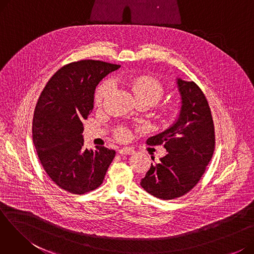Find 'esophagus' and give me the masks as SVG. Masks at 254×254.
<instances>
[{
  "label": "esophagus",
  "instance_id": "obj_1",
  "mask_svg": "<svg viewBox=\"0 0 254 254\" xmlns=\"http://www.w3.org/2000/svg\"><path fill=\"white\" fill-rule=\"evenodd\" d=\"M118 153L122 154V155H124V154H128V155H130V154H134V153H135V150L132 149V148L124 147V148L118 149Z\"/></svg>",
  "mask_w": 254,
  "mask_h": 254
}]
</instances>
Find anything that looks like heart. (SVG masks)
Returning a JSON list of instances; mask_svg holds the SVG:
<instances>
[{
  "instance_id": "heart-1",
  "label": "heart",
  "mask_w": 254,
  "mask_h": 254,
  "mask_svg": "<svg viewBox=\"0 0 254 254\" xmlns=\"http://www.w3.org/2000/svg\"><path fill=\"white\" fill-rule=\"evenodd\" d=\"M126 83L130 88L131 92L134 93L136 101H143L148 103L150 106L156 104L162 99L164 95V87L156 79L149 76H139L128 79ZM113 88V81L110 79L104 81L98 88L96 92L95 102L96 105L101 106L109 96ZM174 112V107L171 104L165 105L162 110V115L168 117ZM116 137L119 140H125L127 137V131L125 128H119L116 132Z\"/></svg>"
}]
</instances>
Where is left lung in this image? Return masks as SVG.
<instances>
[{"label":"left lung","mask_w":254,"mask_h":254,"mask_svg":"<svg viewBox=\"0 0 254 254\" xmlns=\"http://www.w3.org/2000/svg\"><path fill=\"white\" fill-rule=\"evenodd\" d=\"M176 80L181 97L178 118L169 128L147 140L151 146L164 145L167 153L151 164L140 182L148 193L162 199L180 197L191 190L215 148L214 124L202 89L193 81Z\"/></svg>","instance_id":"8db88e82"}]
</instances>
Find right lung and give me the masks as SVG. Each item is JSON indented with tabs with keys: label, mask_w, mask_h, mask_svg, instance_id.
<instances>
[{
	"label": "right lung",
	"mask_w": 254,
	"mask_h": 254,
	"mask_svg": "<svg viewBox=\"0 0 254 254\" xmlns=\"http://www.w3.org/2000/svg\"><path fill=\"white\" fill-rule=\"evenodd\" d=\"M119 64L83 60L65 64L53 75L37 102L33 142L49 178L62 190L83 194L98 189L115 150L97 146L83 148L84 119L93 108L101 80Z\"/></svg>",
	"instance_id": "obj_1"
}]
</instances>
